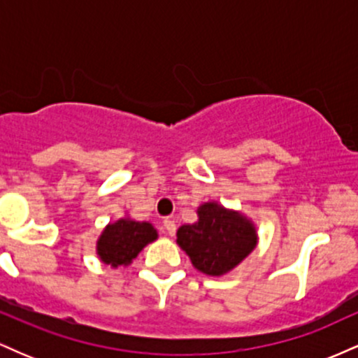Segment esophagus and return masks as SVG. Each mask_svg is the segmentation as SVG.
I'll list each match as a JSON object with an SVG mask.
<instances>
[{"label":"esophagus","instance_id":"esophagus-1","mask_svg":"<svg viewBox=\"0 0 358 358\" xmlns=\"http://www.w3.org/2000/svg\"><path fill=\"white\" fill-rule=\"evenodd\" d=\"M163 227H165V231H166V234L168 236H171L173 237L175 236V232H176V224L171 219H165L163 220Z\"/></svg>","mask_w":358,"mask_h":358}]
</instances>
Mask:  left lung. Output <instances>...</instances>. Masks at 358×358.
Listing matches in <instances>:
<instances>
[{"label": "left lung", "mask_w": 358, "mask_h": 358, "mask_svg": "<svg viewBox=\"0 0 358 358\" xmlns=\"http://www.w3.org/2000/svg\"><path fill=\"white\" fill-rule=\"evenodd\" d=\"M199 220L176 232V244L190 257L193 268L207 276H224L256 249L257 229L239 210L215 200L196 208Z\"/></svg>", "instance_id": "8db88e82"}]
</instances>
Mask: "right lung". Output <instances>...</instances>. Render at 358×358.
Returning <instances> with one entry per match:
<instances>
[{"label":"right lung","mask_w":358,"mask_h":358,"mask_svg":"<svg viewBox=\"0 0 358 358\" xmlns=\"http://www.w3.org/2000/svg\"><path fill=\"white\" fill-rule=\"evenodd\" d=\"M158 239V232L150 222H138L131 217H121L109 222L96 244L97 256L110 268L129 266L133 259L146 248L150 242Z\"/></svg>","instance_id":"obj_1"}]
</instances>
